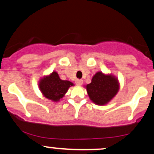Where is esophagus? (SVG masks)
Segmentation results:
<instances>
[{"instance_id": "esophagus-1", "label": "esophagus", "mask_w": 154, "mask_h": 154, "mask_svg": "<svg viewBox=\"0 0 154 154\" xmlns=\"http://www.w3.org/2000/svg\"><path fill=\"white\" fill-rule=\"evenodd\" d=\"M75 83H76V85H77L80 86V85H82L83 80H82V79H76Z\"/></svg>"}]
</instances>
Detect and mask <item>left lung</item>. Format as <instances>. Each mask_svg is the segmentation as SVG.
<instances>
[{
    "label": "left lung",
    "mask_w": 154,
    "mask_h": 154,
    "mask_svg": "<svg viewBox=\"0 0 154 154\" xmlns=\"http://www.w3.org/2000/svg\"><path fill=\"white\" fill-rule=\"evenodd\" d=\"M85 88L90 99L97 105L103 106L116 95L119 89V83L114 76L98 72Z\"/></svg>",
    "instance_id": "8db88e82"
}]
</instances>
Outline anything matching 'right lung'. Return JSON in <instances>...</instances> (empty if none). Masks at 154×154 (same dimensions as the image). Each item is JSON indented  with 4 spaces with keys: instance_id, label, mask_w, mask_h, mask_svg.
Listing matches in <instances>:
<instances>
[{
    "instance_id": "add662e5",
    "label": "right lung",
    "mask_w": 154,
    "mask_h": 154,
    "mask_svg": "<svg viewBox=\"0 0 154 154\" xmlns=\"http://www.w3.org/2000/svg\"><path fill=\"white\" fill-rule=\"evenodd\" d=\"M74 84L70 81L60 79L56 72L45 76L39 81V88L43 95L48 99L54 102L59 101L64 96L68 89Z\"/></svg>"
}]
</instances>
